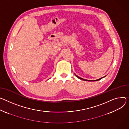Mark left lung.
I'll return each instance as SVG.
<instances>
[{
  "instance_id": "obj_1",
  "label": "left lung",
  "mask_w": 129,
  "mask_h": 129,
  "mask_svg": "<svg viewBox=\"0 0 129 129\" xmlns=\"http://www.w3.org/2000/svg\"><path fill=\"white\" fill-rule=\"evenodd\" d=\"M75 76L77 77V78H78L79 79H81V80H84V81H98V80H100V79H102V78H104L105 76H104V77H102V78H100V79H97V80H86V79H83V78H81V77H79V76H78L77 75H76L75 74Z\"/></svg>"
}]
</instances>
